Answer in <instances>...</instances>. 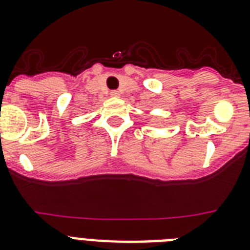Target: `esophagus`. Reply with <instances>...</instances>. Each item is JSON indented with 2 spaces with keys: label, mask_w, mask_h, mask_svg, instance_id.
Here are the masks:
<instances>
[{
  "label": "esophagus",
  "mask_w": 250,
  "mask_h": 250,
  "mask_svg": "<svg viewBox=\"0 0 250 250\" xmlns=\"http://www.w3.org/2000/svg\"><path fill=\"white\" fill-rule=\"evenodd\" d=\"M110 95H112V96H119V91H117V90H113L112 93H110Z\"/></svg>",
  "instance_id": "34e87169"
}]
</instances>
